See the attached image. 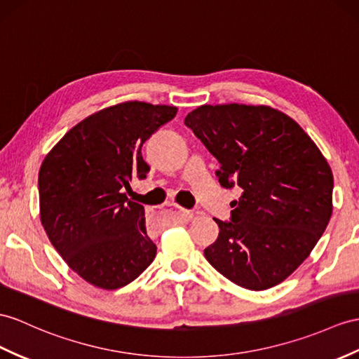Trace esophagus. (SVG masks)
Listing matches in <instances>:
<instances>
[{
  "instance_id": "1",
  "label": "esophagus",
  "mask_w": 359,
  "mask_h": 359,
  "mask_svg": "<svg viewBox=\"0 0 359 359\" xmlns=\"http://www.w3.org/2000/svg\"><path fill=\"white\" fill-rule=\"evenodd\" d=\"M191 217H194V212H190V210H184V208H180L178 212V219L182 222H187L190 221Z\"/></svg>"
}]
</instances>
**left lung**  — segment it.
Masks as SVG:
<instances>
[{
  "mask_svg": "<svg viewBox=\"0 0 359 359\" xmlns=\"http://www.w3.org/2000/svg\"><path fill=\"white\" fill-rule=\"evenodd\" d=\"M184 125L219 163L221 186L239 187L230 221L204 256L251 291L283 282L311 255L332 216L334 177L299 123L269 107L203 104Z\"/></svg>",
  "mask_w": 359,
  "mask_h": 359,
  "instance_id": "1",
  "label": "left lung"
}]
</instances>
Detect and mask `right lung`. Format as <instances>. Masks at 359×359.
<instances>
[{
  "instance_id": "right-lung-1",
  "label": "right lung",
  "mask_w": 359,
  "mask_h": 359,
  "mask_svg": "<svg viewBox=\"0 0 359 359\" xmlns=\"http://www.w3.org/2000/svg\"><path fill=\"white\" fill-rule=\"evenodd\" d=\"M177 111L144 102L102 109L69 129L42 161L43 230L67 265L102 290L135 280L155 259L144 207L123 190L146 178L142 147Z\"/></svg>"
}]
</instances>
